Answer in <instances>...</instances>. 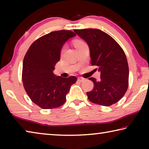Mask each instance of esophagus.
I'll return each mask as SVG.
<instances>
[{
  "instance_id": "obj_1",
  "label": "esophagus",
  "mask_w": 149,
  "mask_h": 149,
  "mask_svg": "<svg viewBox=\"0 0 149 149\" xmlns=\"http://www.w3.org/2000/svg\"><path fill=\"white\" fill-rule=\"evenodd\" d=\"M77 80L79 81V82H83V81H85V78L82 77H79L77 78Z\"/></svg>"
}]
</instances>
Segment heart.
Returning a JSON list of instances; mask_svg holds the SVG:
<instances>
[{"mask_svg": "<svg viewBox=\"0 0 149 149\" xmlns=\"http://www.w3.org/2000/svg\"><path fill=\"white\" fill-rule=\"evenodd\" d=\"M84 43H85V42L84 41H81V40H77V41H76L75 42V47H78V46H79V45H81L84 44ZM65 46L63 47L62 49V52L63 51H64V49H65Z\"/></svg>", "mask_w": 149, "mask_h": 149, "instance_id": "heart-1", "label": "heart"}]
</instances>
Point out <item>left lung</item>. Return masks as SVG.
<instances>
[{"mask_svg":"<svg viewBox=\"0 0 149 149\" xmlns=\"http://www.w3.org/2000/svg\"><path fill=\"white\" fill-rule=\"evenodd\" d=\"M90 49L91 64L97 65L100 79L90 77L94 84L87 95L91 102L109 107L122 99L127 91L129 67L127 58L120 45L105 32L97 29H75Z\"/></svg>","mask_w":149,"mask_h":149,"instance_id":"obj_1","label":"left lung"}]
</instances>
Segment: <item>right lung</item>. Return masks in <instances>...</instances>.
<instances>
[{
  "mask_svg": "<svg viewBox=\"0 0 149 149\" xmlns=\"http://www.w3.org/2000/svg\"><path fill=\"white\" fill-rule=\"evenodd\" d=\"M75 33L69 30L50 32L37 39L29 48L23 62L22 81L32 102L42 109L61 107L66 100L75 76L54 75V65L60 58L65 42Z\"/></svg>",
  "mask_w": 149,
  "mask_h": 149,
  "instance_id": "right-lung-1",
  "label": "right lung"
}]
</instances>
